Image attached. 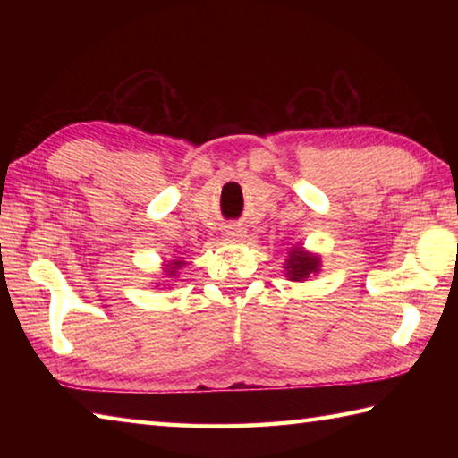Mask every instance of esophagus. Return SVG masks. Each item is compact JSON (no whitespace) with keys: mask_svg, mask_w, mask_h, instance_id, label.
Returning a JSON list of instances; mask_svg holds the SVG:
<instances>
[{"mask_svg":"<svg viewBox=\"0 0 458 458\" xmlns=\"http://www.w3.org/2000/svg\"><path fill=\"white\" fill-rule=\"evenodd\" d=\"M224 234H226L228 240H234V242H240L246 236V230L240 228L238 224H228L226 230H224Z\"/></svg>","mask_w":458,"mask_h":458,"instance_id":"obj_1","label":"esophagus"}]
</instances>
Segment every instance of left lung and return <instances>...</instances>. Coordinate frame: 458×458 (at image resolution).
Returning <instances> with one entry per match:
<instances>
[{
  "mask_svg": "<svg viewBox=\"0 0 458 458\" xmlns=\"http://www.w3.org/2000/svg\"><path fill=\"white\" fill-rule=\"evenodd\" d=\"M321 270V254L307 250L303 244H294L286 252L284 276L293 283H303Z\"/></svg>",
  "mask_w": 458,
  "mask_h": 458,
  "instance_id": "8db88e82",
  "label": "left lung"
}]
</instances>
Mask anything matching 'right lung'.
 I'll use <instances>...</instances> for the list:
<instances>
[{
	"label": "right lung",
	"mask_w": 458,
	"mask_h": 458,
	"mask_svg": "<svg viewBox=\"0 0 458 458\" xmlns=\"http://www.w3.org/2000/svg\"><path fill=\"white\" fill-rule=\"evenodd\" d=\"M185 265H188V262H185V260H180V259H175V260H164V265H161V268H164V278H167V281H165V284L164 283H153L155 286H165V289H167V286L169 284H172V281H174V278L177 276V273H180V268H183Z\"/></svg>",
	"instance_id": "add662e5"
}]
</instances>
